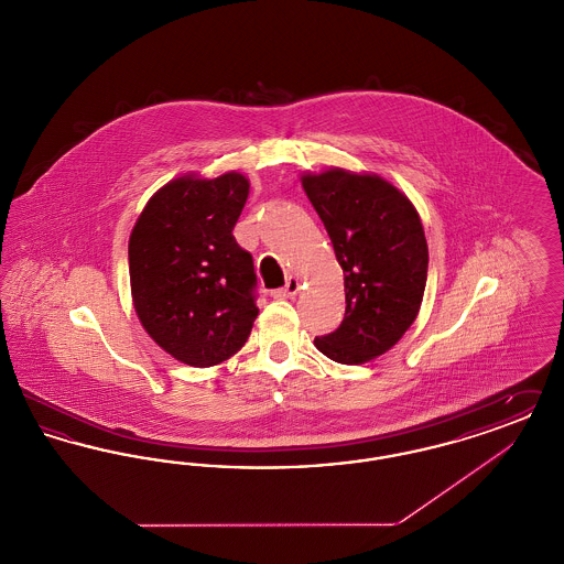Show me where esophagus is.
Masks as SVG:
<instances>
[{
	"label": "esophagus",
	"mask_w": 564,
	"mask_h": 564,
	"mask_svg": "<svg viewBox=\"0 0 564 564\" xmlns=\"http://www.w3.org/2000/svg\"><path fill=\"white\" fill-rule=\"evenodd\" d=\"M300 292V279L297 276H290L288 281H285V288L283 290H276L274 292V297H294Z\"/></svg>",
	"instance_id": "34e87169"
}]
</instances>
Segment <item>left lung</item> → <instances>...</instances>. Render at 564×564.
Segmentation results:
<instances>
[{"label":"left lung","instance_id":"obj_1","mask_svg":"<svg viewBox=\"0 0 564 564\" xmlns=\"http://www.w3.org/2000/svg\"><path fill=\"white\" fill-rule=\"evenodd\" d=\"M300 182L345 272V319L315 347L338 364L372 361L400 343L421 311L430 264L421 215L376 173L332 166L302 173Z\"/></svg>","mask_w":564,"mask_h":564}]
</instances>
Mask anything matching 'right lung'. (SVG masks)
Listing matches in <instances>:
<instances>
[{"instance_id":"obj_1","label":"right lung","mask_w":564,"mask_h":564,"mask_svg":"<svg viewBox=\"0 0 564 564\" xmlns=\"http://www.w3.org/2000/svg\"><path fill=\"white\" fill-rule=\"evenodd\" d=\"M247 196L239 171L186 173L154 192L129 239L139 322L164 352L194 368L239 352L258 317L253 260L232 235Z\"/></svg>"}]
</instances>
